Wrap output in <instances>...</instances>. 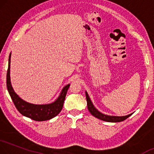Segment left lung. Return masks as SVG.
I'll list each match as a JSON object with an SVG mask.
<instances>
[{
	"instance_id": "1",
	"label": "left lung",
	"mask_w": 154,
	"mask_h": 154,
	"mask_svg": "<svg viewBox=\"0 0 154 154\" xmlns=\"http://www.w3.org/2000/svg\"><path fill=\"white\" fill-rule=\"evenodd\" d=\"M85 94H86V98H87V108H88L89 112L91 113V115H93L94 117H96L98 119L103 120V121L107 122H122L123 120H126L127 118H129L130 116H131L132 113L129 114L127 116H108L102 113L101 112L97 109L94 107L93 103L91 101L89 96L87 94V91H85Z\"/></svg>"
}]
</instances>
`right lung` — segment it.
Instances as JSON below:
<instances>
[{"label": "right lung", "instance_id": "right-lung-1", "mask_svg": "<svg viewBox=\"0 0 154 154\" xmlns=\"http://www.w3.org/2000/svg\"><path fill=\"white\" fill-rule=\"evenodd\" d=\"M10 60L11 53L9 56L8 69L7 72V87L11 100H13L14 105L18 112L25 116L36 121H45L56 116L62 110L66 94L70 85L68 84L64 87L60 96L52 103L46 104V105H34L27 103L21 99L15 93L11 86L10 81Z\"/></svg>", "mask_w": 154, "mask_h": 154}]
</instances>
